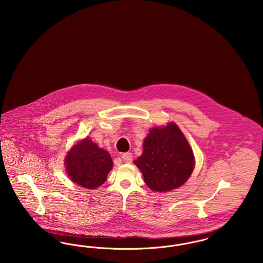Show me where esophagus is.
Masks as SVG:
<instances>
[{"label": "esophagus", "instance_id": "34e87169", "mask_svg": "<svg viewBox=\"0 0 263 263\" xmlns=\"http://www.w3.org/2000/svg\"><path fill=\"white\" fill-rule=\"evenodd\" d=\"M133 160V156L131 153H124L122 155V161L125 163H130Z\"/></svg>", "mask_w": 263, "mask_h": 263}]
</instances>
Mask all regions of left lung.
<instances>
[{"label": "left lung", "instance_id": "obj_1", "mask_svg": "<svg viewBox=\"0 0 263 263\" xmlns=\"http://www.w3.org/2000/svg\"><path fill=\"white\" fill-rule=\"evenodd\" d=\"M194 155L174 122L154 127L144 140L143 154L134 162L148 187L165 192L186 182L194 168Z\"/></svg>", "mask_w": 263, "mask_h": 263}]
</instances>
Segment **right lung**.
Instances as JSON below:
<instances>
[{
  "instance_id": "1",
  "label": "right lung",
  "mask_w": 263,
  "mask_h": 263,
  "mask_svg": "<svg viewBox=\"0 0 263 263\" xmlns=\"http://www.w3.org/2000/svg\"><path fill=\"white\" fill-rule=\"evenodd\" d=\"M112 164L109 153L99 148L89 138L78 142L65 158L66 171L71 180L88 189L100 186L106 180Z\"/></svg>"
}]
</instances>
